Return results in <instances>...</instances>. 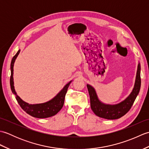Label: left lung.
Wrapping results in <instances>:
<instances>
[{"label": "left lung", "mask_w": 149, "mask_h": 149, "mask_svg": "<svg viewBox=\"0 0 149 149\" xmlns=\"http://www.w3.org/2000/svg\"><path fill=\"white\" fill-rule=\"evenodd\" d=\"M140 70V64L138 63L135 83L132 92L124 100L114 105L104 104L100 101L94 88L90 84H87L90 98L91 108L93 113L100 118L107 120L118 119L125 115L131 108L140 91L141 86Z\"/></svg>", "instance_id": "left-lung-1"}]
</instances>
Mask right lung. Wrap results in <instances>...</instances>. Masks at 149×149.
Instances as JSON below:
<instances>
[{"label":"right lung","instance_id":"1","mask_svg":"<svg viewBox=\"0 0 149 149\" xmlns=\"http://www.w3.org/2000/svg\"><path fill=\"white\" fill-rule=\"evenodd\" d=\"M20 50H19L17 53L12 58L11 63V77H10V86L12 92L15 95L16 99H17L19 105L20 106L22 109L24 111H26L29 115L32 116L35 118H49V117L52 116L56 115L63 106L65 101V95L67 92L68 88L71 83L70 81L63 87V89L53 98L52 99L50 100L48 102L42 103V104H30L20 99V97L17 95L16 93L14 86L13 81V66L15 59H17Z\"/></svg>","mask_w":149,"mask_h":149}]
</instances>
